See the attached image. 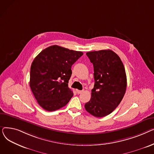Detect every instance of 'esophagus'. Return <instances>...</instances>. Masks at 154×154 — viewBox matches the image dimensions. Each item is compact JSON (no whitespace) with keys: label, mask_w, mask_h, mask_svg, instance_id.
<instances>
[{"label":"esophagus","mask_w":154,"mask_h":154,"mask_svg":"<svg viewBox=\"0 0 154 154\" xmlns=\"http://www.w3.org/2000/svg\"><path fill=\"white\" fill-rule=\"evenodd\" d=\"M83 92H84V91H80V90H77V93L78 94H82Z\"/></svg>","instance_id":"obj_1"}]
</instances>
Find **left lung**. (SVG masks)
Returning a JSON list of instances; mask_svg holds the SVG:
<instances>
[{
    "mask_svg": "<svg viewBox=\"0 0 154 154\" xmlns=\"http://www.w3.org/2000/svg\"><path fill=\"white\" fill-rule=\"evenodd\" d=\"M86 55L94 66V87L85 110L96 117L106 116L122 101L127 87L124 64L111 50L88 52Z\"/></svg>",
    "mask_w": 154,
    "mask_h": 154,
    "instance_id": "8db88e82",
    "label": "left lung"
}]
</instances>
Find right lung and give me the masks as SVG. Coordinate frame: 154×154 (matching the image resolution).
<instances>
[{
	"label": "right lung",
	"instance_id": "right-lung-1",
	"mask_svg": "<svg viewBox=\"0 0 154 154\" xmlns=\"http://www.w3.org/2000/svg\"><path fill=\"white\" fill-rule=\"evenodd\" d=\"M82 55V52L55 45L45 48L34 59L29 84L40 107L51 112L66 106L74 95L68 87L71 67Z\"/></svg>",
	"mask_w": 154,
	"mask_h": 154
}]
</instances>
